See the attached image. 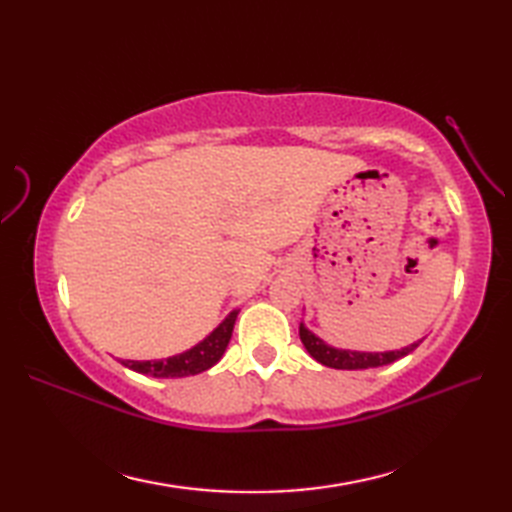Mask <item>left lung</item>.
<instances>
[{
    "label": "left lung",
    "instance_id": "obj_1",
    "mask_svg": "<svg viewBox=\"0 0 512 512\" xmlns=\"http://www.w3.org/2000/svg\"><path fill=\"white\" fill-rule=\"evenodd\" d=\"M299 336L301 343L306 347L308 354L319 361L325 367H334V369H369V367H383L398 361V358L407 356L409 352L416 350V347L422 343H411L402 350L394 352H352V350H336V347L323 343L317 334H312L306 325H299Z\"/></svg>",
    "mask_w": 512,
    "mask_h": 512
}]
</instances>
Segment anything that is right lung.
I'll return each mask as SVG.
<instances>
[{
	"mask_svg": "<svg viewBox=\"0 0 512 512\" xmlns=\"http://www.w3.org/2000/svg\"><path fill=\"white\" fill-rule=\"evenodd\" d=\"M237 314L239 310H233L209 336H206L204 341L193 345L187 352L169 356V358H160V361H121V363L129 369H134L138 374H147L154 378H180V376L200 374L204 369L213 367L226 352V345L233 336V325H235Z\"/></svg>",
	"mask_w": 512,
	"mask_h": 512,
	"instance_id": "right-lung-1",
	"label": "right lung"
}]
</instances>
